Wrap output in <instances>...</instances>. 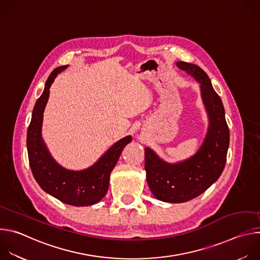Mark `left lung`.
Masks as SVG:
<instances>
[{
    "instance_id": "1",
    "label": "left lung",
    "mask_w": 260,
    "mask_h": 260,
    "mask_svg": "<svg viewBox=\"0 0 260 260\" xmlns=\"http://www.w3.org/2000/svg\"><path fill=\"white\" fill-rule=\"evenodd\" d=\"M177 66L200 82L210 125L198 153L182 162L170 165L145 148L148 186L157 200L174 204L199 197L218 180L225 167L230 145L224 107L206 72L193 63L178 61Z\"/></svg>"
}]
</instances>
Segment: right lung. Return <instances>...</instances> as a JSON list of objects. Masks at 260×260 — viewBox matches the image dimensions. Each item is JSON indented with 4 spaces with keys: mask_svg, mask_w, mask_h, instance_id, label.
<instances>
[{
    "mask_svg": "<svg viewBox=\"0 0 260 260\" xmlns=\"http://www.w3.org/2000/svg\"><path fill=\"white\" fill-rule=\"evenodd\" d=\"M67 67L61 66L52 71L43 93L36 102L27 128V154L34 178L44 191L64 204L84 207L96 204L106 196L110 174L116 166L124 146L132 141V137L127 136L116 142L92 167L84 171H69L55 162L42 140L41 129L49 88L57 74Z\"/></svg>",
    "mask_w": 260,
    "mask_h": 260,
    "instance_id": "right-lung-1",
    "label": "right lung"
}]
</instances>
